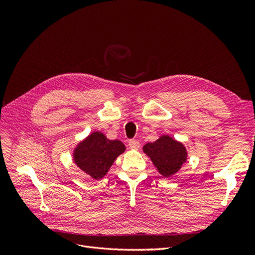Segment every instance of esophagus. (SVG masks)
Wrapping results in <instances>:
<instances>
[{"mask_svg":"<svg viewBox=\"0 0 255 255\" xmlns=\"http://www.w3.org/2000/svg\"><path fill=\"white\" fill-rule=\"evenodd\" d=\"M128 148L130 150H138V149H139V142H138L135 139H130L128 141Z\"/></svg>","mask_w":255,"mask_h":255,"instance_id":"1","label":"esophagus"}]
</instances>
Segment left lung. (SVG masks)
<instances>
[{"label": "left lung", "instance_id": "left-lung-1", "mask_svg": "<svg viewBox=\"0 0 255 255\" xmlns=\"http://www.w3.org/2000/svg\"><path fill=\"white\" fill-rule=\"evenodd\" d=\"M142 150L164 177H171L179 172L188 156L186 146L169 135H161L154 142L145 143Z\"/></svg>", "mask_w": 255, "mask_h": 255}]
</instances>
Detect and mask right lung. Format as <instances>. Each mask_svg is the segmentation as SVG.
Returning <instances> with one entry per match:
<instances>
[{
    "label": "right lung",
    "mask_w": 255,
    "mask_h": 255,
    "mask_svg": "<svg viewBox=\"0 0 255 255\" xmlns=\"http://www.w3.org/2000/svg\"><path fill=\"white\" fill-rule=\"evenodd\" d=\"M125 151L126 145L120 140H111L105 134L96 130L75 145L72 159L91 179L101 180Z\"/></svg>",
    "instance_id": "add662e5"
}]
</instances>
